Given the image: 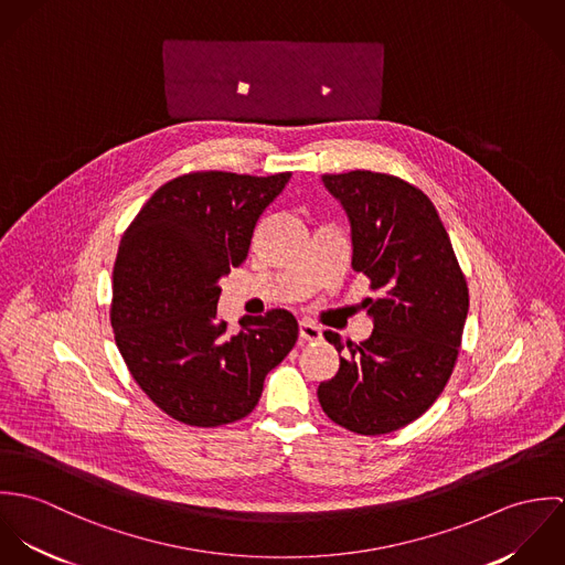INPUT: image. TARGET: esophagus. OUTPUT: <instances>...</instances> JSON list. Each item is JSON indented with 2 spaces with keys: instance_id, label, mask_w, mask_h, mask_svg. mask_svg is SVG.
Returning a JSON list of instances; mask_svg holds the SVG:
<instances>
[{
  "instance_id": "esophagus-1",
  "label": "esophagus",
  "mask_w": 565,
  "mask_h": 565,
  "mask_svg": "<svg viewBox=\"0 0 565 565\" xmlns=\"http://www.w3.org/2000/svg\"><path fill=\"white\" fill-rule=\"evenodd\" d=\"M300 339L302 341H320L322 339V328L311 322H300Z\"/></svg>"
}]
</instances>
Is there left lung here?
I'll return each instance as SVG.
<instances>
[{"label": "left lung", "mask_w": 565, "mask_h": 565, "mask_svg": "<svg viewBox=\"0 0 565 565\" xmlns=\"http://www.w3.org/2000/svg\"><path fill=\"white\" fill-rule=\"evenodd\" d=\"M326 189L352 224V267L367 276L374 330L345 343L339 372L322 383L323 413L359 435H385L417 419L455 370L470 307L466 274L435 204L392 173L356 169L323 173Z\"/></svg>", "instance_id": "left-lung-1"}]
</instances>
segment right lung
Segmentation results:
<instances>
[{"instance_id":"right-lung-1","label":"right lung","mask_w":565,"mask_h":565,"mask_svg":"<svg viewBox=\"0 0 565 565\" xmlns=\"http://www.w3.org/2000/svg\"><path fill=\"white\" fill-rule=\"evenodd\" d=\"M291 171H191L164 182L126 228L113 267L115 343L143 394L200 428L252 413L265 376L291 352L298 322L285 309L217 320V280L247 256L260 213Z\"/></svg>"}]
</instances>
